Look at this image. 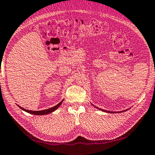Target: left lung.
Returning <instances> with one entry per match:
<instances>
[{
    "mask_svg": "<svg viewBox=\"0 0 155 155\" xmlns=\"http://www.w3.org/2000/svg\"><path fill=\"white\" fill-rule=\"evenodd\" d=\"M91 104L93 105L94 107H95L96 108H97V109H98V110H101V111H103V112H106V113H111V114H113V113H121V112H125V111L129 110V109H127V110H123V111H119V112H111V111H107V110H105L100 109L99 107H97V106H95V105H94L93 104Z\"/></svg>",
    "mask_w": 155,
    "mask_h": 155,
    "instance_id": "1",
    "label": "left lung"
}]
</instances>
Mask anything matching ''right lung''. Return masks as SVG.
I'll list each match as a JSON object with an SVG mask.
<instances>
[{"mask_svg":"<svg viewBox=\"0 0 155 155\" xmlns=\"http://www.w3.org/2000/svg\"><path fill=\"white\" fill-rule=\"evenodd\" d=\"M64 101L63 100H62V101L59 103L58 104H57L56 105H55V106H54L53 107H51V108H49V109H47V110H40V111H32V110H26L24 109V108L21 107V106H20V105H17L20 108V109H21L24 111H25V112H28L29 114H34V115H38V116H41V115H45V114H50L51 112H54V111L56 110L58 108L61 106V104L62 103V101Z\"/></svg>","mask_w":155,"mask_h":155,"instance_id":"1","label":"right lung"}]
</instances>
